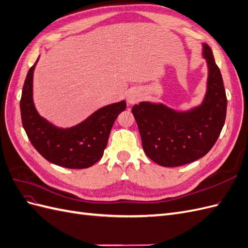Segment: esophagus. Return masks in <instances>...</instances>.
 I'll use <instances>...</instances> for the list:
<instances>
[{
	"mask_svg": "<svg viewBox=\"0 0 248 248\" xmlns=\"http://www.w3.org/2000/svg\"><path fill=\"white\" fill-rule=\"evenodd\" d=\"M140 98H141V95H140V91H138V90H131V91H129L128 94H127V96H126L127 103L130 104V106L140 101Z\"/></svg>",
	"mask_w": 248,
	"mask_h": 248,
	"instance_id": "esophagus-1",
	"label": "esophagus"
}]
</instances>
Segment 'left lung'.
I'll return each instance as SVG.
<instances>
[{"instance_id": "1", "label": "left lung", "mask_w": 248, "mask_h": 248, "mask_svg": "<svg viewBox=\"0 0 248 248\" xmlns=\"http://www.w3.org/2000/svg\"><path fill=\"white\" fill-rule=\"evenodd\" d=\"M208 77L204 98L187 110L163 103L141 101L132 108L142 142L150 159L161 167L184 166L205 156L221 132L227 115V96L212 50L202 44Z\"/></svg>"}]
</instances>
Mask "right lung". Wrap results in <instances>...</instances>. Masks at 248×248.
Listing matches in <instances>:
<instances>
[{
    "instance_id": "obj_1",
    "label": "right lung",
    "mask_w": 248,
    "mask_h": 248,
    "mask_svg": "<svg viewBox=\"0 0 248 248\" xmlns=\"http://www.w3.org/2000/svg\"><path fill=\"white\" fill-rule=\"evenodd\" d=\"M39 58L30 68L20 99L21 122L34 148L44 158L67 169H87L103 156L111 127L126 101L100 108L72 127H58L40 116L33 99V76Z\"/></svg>"
}]
</instances>
